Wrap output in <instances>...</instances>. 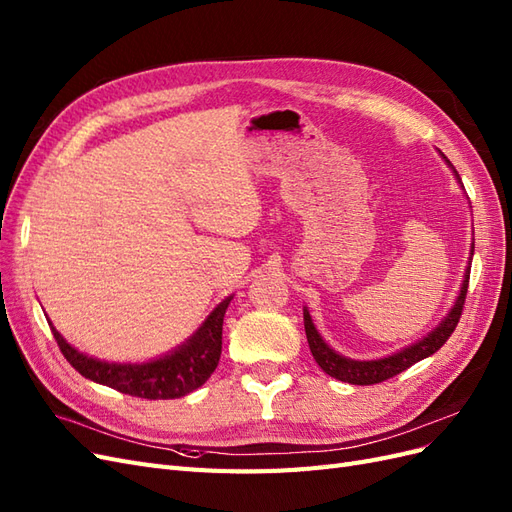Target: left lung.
I'll use <instances>...</instances> for the list:
<instances>
[{"label":"left lung","instance_id":"obj_1","mask_svg":"<svg viewBox=\"0 0 512 512\" xmlns=\"http://www.w3.org/2000/svg\"><path fill=\"white\" fill-rule=\"evenodd\" d=\"M446 164L453 168L455 177L459 179L455 166L448 162V160H446ZM459 183H461V179H459ZM461 188H463V185H461ZM472 254H474V243H472ZM468 262L472 265V256H470ZM468 280H470V271H466V275H463V284H461V290H459V297H457L455 305L451 307V312L444 316V320L438 324L436 329H433L429 335H425L423 339H418L416 344H412V346H408L404 350H399V352H395L391 356H384V359H376V361H354V359H348V356H342L339 352H335L320 337V333L316 331L314 322H312V316H309L307 307H305L303 309V322H305V335H307L309 350H312L314 359L320 365V369L327 371L331 378H337V380H342V382H350V384H363V386L389 380V378L401 374V371H404V369L412 367L414 363L427 359V356H431L433 352H438L444 346L446 339L453 335L457 322L461 318V312H463V303H466Z\"/></svg>","mask_w":512,"mask_h":512}]
</instances>
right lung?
I'll use <instances>...</instances> for the list:
<instances>
[{
  "mask_svg": "<svg viewBox=\"0 0 512 512\" xmlns=\"http://www.w3.org/2000/svg\"><path fill=\"white\" fill-rule=\"evenodd\" d=\"M232 297L213 309L200 329L181 346L149 363H108L72 348L51 324L55 342L81 376L143 399H177L203 386L220 363L222 324Z\"/></svg>",
  "mask_w": 512,
  "mask_h": 512,
  "instance_id": "add662e5",
  "label": "right lung"
}]
</instances>
